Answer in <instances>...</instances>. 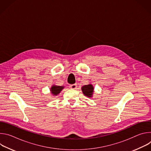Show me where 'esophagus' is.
<instances>
[{
  "label": "esophagus",
  "instance_id": "obj_1",
  "mask_svg": "<svg viewBox=\"0 0 151 151\" xmlns=\"http://www.w3.org/2000/svg\"><path fill=\"white\" fill-rule=\"evenodd\" d=\"M70 88H71V89H73V90H75V89H76V88H77V85L75 83V84H72V85H70Z\"/></svg>",
  "mask_w": 151,
  "mask_h": 151
}]
</instances>
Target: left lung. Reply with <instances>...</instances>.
Masks as SVG:
<instances>
[{
  "instance_id": "8db88e82",
  "label": "left lung",
  "mask_w": 151,
  "mask_h": 151,
  "mask_svg": "<svg viewBox=\"0 0 151 151\" xmlns=\"http://www.w3.org/2000/svg\"><path fill=\"white\" fill-rule=\"evenodd\" d=\"M93 90H94V87L91 84H89L87 85H84L82 87V91L83 94L88 97H92Z\"/></svg>"
}]
</instances>
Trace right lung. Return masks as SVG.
<instances>
[{
    "label": "right lung",
    "instance_id": "right-lung-1",
    "mask_svg": "<svg viewBox=\"0 0 151 151\" xmlns=\"http://www.w3.org/2000/svg\"><path fill=\"white\" fill-rule=\"evenodd\" d=\"M62 89H63V87L53 85L51 88V93L52 94H54V96H56L59 93H60V91L62 90Z\"/></svg>",
    "mask_w": 151,
    "mask_h": 151
}]
</instances>
